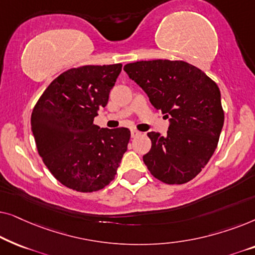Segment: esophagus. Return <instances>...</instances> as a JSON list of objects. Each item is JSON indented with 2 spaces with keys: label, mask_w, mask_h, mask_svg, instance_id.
<instances>
[{
  "label": "esophagus",
  "mask_w": 255,
  "mask_h": 255,
  "mask_svg": "<svg viewBox=\"0 0 255 255\" xmlns=\"http://www.w3.org/2000/svg\"><path fill=\"white\" fill-rule=\"evenodd\" d=\"M139 134H140V132H139L138 130H135V128H132V130H131V137H132V138L138 137Z\"/></svg>",
  "instance_id": "34e87169"
}]
</instances>
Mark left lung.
Returning <instances> with one entry per match:
<instances>
[{
    "label": "left lung",
    "mask_w": 255,
    "mask_h": 255,
    "mask_svg": "<svg viewBox=\"0 0 255 255\" xmlns=\"http://www.w3.org/2000/svg\"><path fill=\"white\" fill-rule=\"evenodd\" d=\"M149 102L169 118L166 137L148 132L142 156L155 179L167 184L193 180L214 154L224 124L221 92L200 68L181 60L137 61L124 66Z\"/></svg>",
    "instance_id": "1"
}]
</instances>
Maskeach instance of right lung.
<instances>
[{
    "mask_svg": "<svg viewBox=\"0 0 255 255\" xmlns=\"http://www.w3.org/2000/svg\"><path fill=\"white\" fill-rule=\"evenodd\" d=\"M121 71L122 64L68 69L50 83L33 108L31 130L38 153L69 189L93 193L108 186L127 152L128 128L94 124Z\"/></svg>",
    "mask_w": 255,
    "mask_h": 255,
    "instance_id": "right-lung-1",
    "label": "right lung"
}]
</instances>
